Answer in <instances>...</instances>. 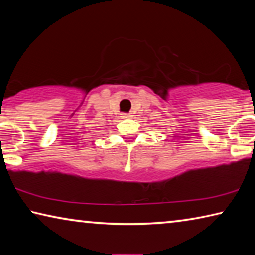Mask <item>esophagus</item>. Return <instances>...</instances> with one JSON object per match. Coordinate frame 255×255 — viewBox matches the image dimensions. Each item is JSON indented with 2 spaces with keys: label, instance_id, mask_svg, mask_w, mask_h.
Segmentation results:
<instances>
[{
  "label": "esophagus",
  "instance_id": "obj_1",
  "mask_svg": "<svg viewBox=\"0 0 255 255\" xmlns=\"http://www.w3.org/2000/svg\"><path fill=\"white\" fill-rule=\"evenodd\" d=\"M122 117H123V118H130L131 115H130V114H123Z\"/></svg>",
  "mask_w": 255,
  "mask_h": 255
}]
</instances>
